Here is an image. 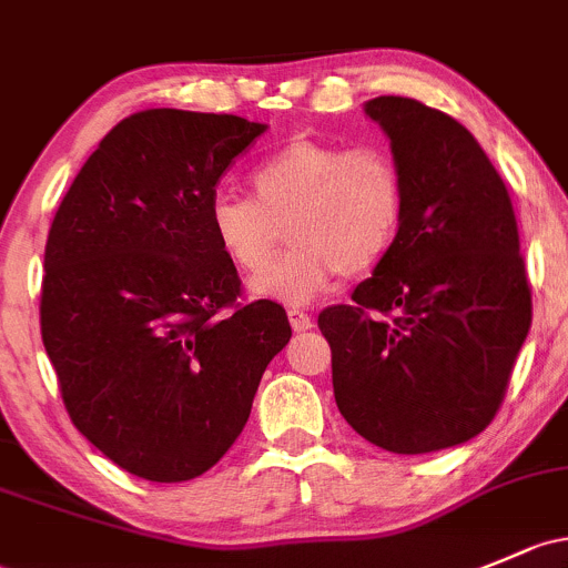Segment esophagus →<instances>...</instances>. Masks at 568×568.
<instances>
[{
    "instance_id": "1",
    "label": "esophagus",
    "mask_w": 568,
    "mask_h": 568,
    "mask_svg": "<svg viewBox=\"0 0 568 568\" xmlns=\"http://www.w3.org/2000/svg\"><path fill=\"white\" fill-rule=\"evenodd\" d=\"M288 321H291V329H294L296 334L313 329V318H310L307 313H302V310H296V307L288 310Z\"/></svg>"
}]
</instances>
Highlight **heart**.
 I'll return each instance as SVG.
<instances>
[{"label": "heart", "mask_w": 568, "mask_h": 568, "mask_svg": "<svg viewBox=\"0 0 568 568\" xmlns=\"http://www.w3.org/2000/svg\"><path fill=\"white\" fill-rule=\"evenodd\" d=\"M253 201L217 195L214 244L242 274H257L282 241L292 253L250 283L261 300L307 304L345 274L359 277L389 255L405 217V182L381 146L345 149L296 135L250 174Z\"/></svg>", "instance_id": "obj_1"}]
</instances>
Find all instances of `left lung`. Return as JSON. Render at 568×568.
<instances>
[{"instance_id": "left-lung-1", "label": "left lung", "mask_w": 568, "mask_h": 568, "mask_svg": "<svg viewBox=\"0 0 568 568\" xmlns=\"http://www.w3.org/2000/svg\"><path fill=\"white\" fill-rule=\"evenodd\" d=\"M364 111L403 171V229L318 329L345 422L381 449L425 455L498 414L530 329L528 272L509 190L457 119L394 94Z\"/></svg>"}]
</instances>
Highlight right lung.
I'll return each mask as SVG.
<instances>
[{
  "mask_svg": "<svg viewBox=\"0 0 568 568\" xmlns=\"http://www.w3.org/2000/svg\"><path fill=\"white\" fill-rule=\"evenodd\" d=\"M264 124L149 109L122 119L53 214L40 332L64 408L146 481L206 474L247 425L291 339L280 304L242 300L209 206Z\"/></svg>",
  "mask_w": 568,
  "mask_h": 568,
  "instance_id": "1",
  "label": "right lung"
}]
</instances>
